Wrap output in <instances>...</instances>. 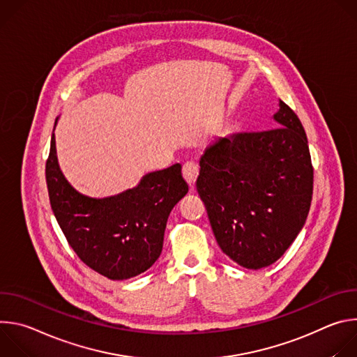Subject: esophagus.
Listing matches in <instances>:
<instances>
[{"label": "esophagus", "mask_w": 357, "mask_h": 357, "mask_svg": "<svg viewBox=\"0 0 357 357\" xmlns=\"http://www.w3.org/2000/svg\"><path fill=\"white\" fill-rule=\"evenodd\" d=\"M182 175L185 178V181L188 182V185L192 188L197 179V175H199V167L196 162L193 161H189L183 165L182 168Z\"/></svg>", "instance_id": "1"}]
</instances>
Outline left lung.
<instances>
[{"label": "left lung", "mask_w": 357, "mask_h": 357, "mask_svg": "<svg viewBox=\"0 0 357 357\" xmlns=\"http://www.w3.org/2000/svg\"><path fill=\"white\" fill-rule=\"evenodd\" d=\"M277 127L215 139L196 189L222 251L259 270L275 263L310 213L314 168L298 116L280 100Z\"/></svg>", "instance_id": "8db88e82"}]
</instances>
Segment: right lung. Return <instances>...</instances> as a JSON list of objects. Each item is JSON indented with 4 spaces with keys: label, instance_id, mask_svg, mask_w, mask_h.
<instances>
[{
    "label": "right lung",
    "instance_id": "right-lung-1",
    "mask_svg": "<svg viewBox=\"0 0 357 357\" xmlns=\"http://www.w3.org/2000/svg\"><path fill=\"white\" fill-rule=\"evenodd\" d=\"M181 169L175 164L145 175L120 195L89 197L63 176L52 134L45 174L50 206L77 257L110 280H127L161 256L168 216L188 193Z\"/></svg>",
    "mask_w": 357,
    "mask_h": 357
}]
</instances>
